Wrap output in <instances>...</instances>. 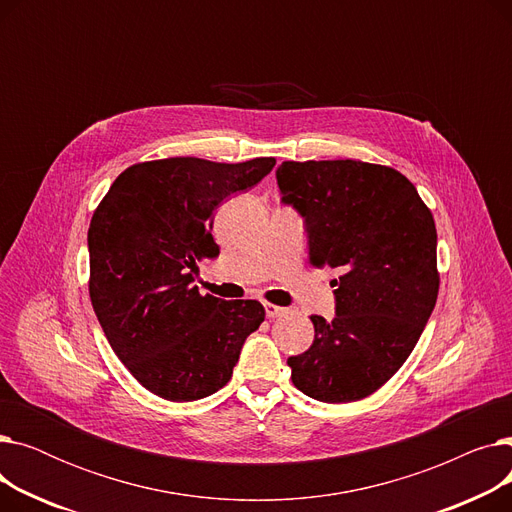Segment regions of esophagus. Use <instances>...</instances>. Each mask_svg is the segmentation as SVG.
I'll return each instance as SVG.
<instances>
[{"mask_svg": "<svg viewBox=\"0 0 512 512\" xmlns=\"http://www.w3.org/2000/svg\"><path fill=\"white\" fill-rule=\"evenodd\" d=\"M263 307H265V315L270 317V319H276V317H282V315L288 313V309L278 307V305H272V303H263Z\"/></svg>", "mask_w": 512, "mask_h": 512, "instance_id": "34e87169", "label": "esophagus"}]
</instances>
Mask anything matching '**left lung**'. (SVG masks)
I'll list each match as a JSON object with an SVG mask.
<instances>
[{
    "instance_id": "1",
    "label": "left lung",
    "mask_w": 512,
    "mask_h": 512,
    "mask_svg": "<svg viewBox=\"0 0 512 512\" xmlns=\"http://www.w3.org/2000/svg\"><path fill=\"white\" fill-rule=\"evenodd\" d=\"M282 201L305 218L309 261L338 267L336 317L311 315L292 384L321 402L380 390L413 353L440 290L434 215L398 170L359 159L282 161Z\"/></svg>"
}]
</instances>
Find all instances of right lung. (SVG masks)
I'll return each instance as SVG.
<instances>
[{
  "mask_svg": "<svg viewBox=\"0 0 512 512\" xmlns=\"http://www.w3.org/2000/svg\"><path fill=\"white\" fill-rule=\"evenodd\" d=\"M274 157L220 164L168 157L126 168L89 226V294L118 359L149 392L191 402L224 388L247 336L265 319L257 301H220L193 286L197 259L215 257L213 211L255 186Z\"/></svg>",
  "mask_w": 512,
  "mask_h": 512,
  "instance_id": "1",
  "label": "right lung"
}]
</instances>
